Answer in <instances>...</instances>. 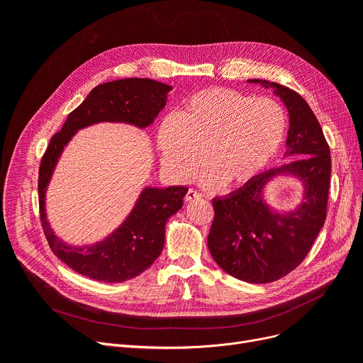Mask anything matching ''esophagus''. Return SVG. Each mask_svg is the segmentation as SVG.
<instances>
[{
  "label": "esophagus",
  "mask_w": 363,
  "mask_h": 363,
  "mask_svg": "<svg viewBox=\"0 0 363 363\" xmlns=\"http://www.w3.org/2000/svg\"><path fill=\"white\" fill-rule=\"evenodd\" d=\"M201 199V194H199L194 189H188V193L185 194V201H193V200H199Z\"/></svg>",
  "instance_id": "esophagus-1"
}]
</instances>
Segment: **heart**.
I'll return each mask as SVG.
<instances>
[{
	"label": "heart",
	"mask_w": 363,
	"mask_h": 363,
	"mask_svg": "<svg viewBox=\"0 0 363 363\" xmlns=\"http://www.w3.org/2000/svg\"><path fill=\"white\" fill-rule=\"evenodd\" d=\"M287 133L282 106L268 97L235 89L207 88L194 92L178 113L157 128L162 164L178 182L207 164V188L242 186L256 179L277 157Z\"/></svg>",
	"instance_id": "1"
}]
</instances>
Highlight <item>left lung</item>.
<instances>
[{
	"mask_svg": "<svg viewBox=\"0 0 363 363\" xmlns=\"http://www.w3.org/2000/svg\"><path fill=\"white\" fill-rule=\"evenodd\" d=\"M247 82L272 89L287 107L290 128L284 157L297 159L263 172L231 194L213 199L215 219L207 245L226 274L250 284H268L294 271L322 230L331 156L315 113L300 94L277 82ZM278 177H291L302 186V199L291 209L282 211L265 197L267 185Z\"/></svg>",
	"mask_w": 363,
	"mask_h": 363,
	"instance_id": "8db88e82",
	"label": "left lung"
}]
</instances>
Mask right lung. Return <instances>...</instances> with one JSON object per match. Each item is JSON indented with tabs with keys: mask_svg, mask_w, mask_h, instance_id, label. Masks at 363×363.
<instances>
[{
	"mask_svg": "<svg viewBox=\"0 0 363 363\" xmlns=\"http://www.w3.org/2000/svg\"><path fill=\"white\" fill-rule=\"evenodd\" d=\"M170 85L126 78L95 86L76 107L60 132L51 138L40 167V208L44 233L54 255L69 268L91 279L116 284L132 279L152 264L164 245L166 222L181 211L186 186L145 185L132 211L104 238L74 245L54 233L47 216V191L65 148L81 129L99 123L150 128L167 104Z\"/></svg>",
	"mask_w": 363,
	"mask_h": 363,
	"instance_id": "1",
	"label": "right lung"
}]
</instances>
